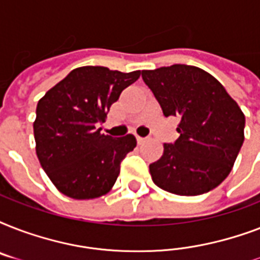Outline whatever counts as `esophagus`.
Segmentation results:
<instances>
[{"label": "esophagus", "instance_id": "34e87169", "mask_svg": "<svg viewBox=\"0 0 260 260\" xmlns=\"http://www.w3.org/2000/svg\"><path fill=\"white\" fill-rule=\"evenodd\" d=\"M136 139H138L139 144H142V143L147 142V138H142V136H136Z\"/></svg>", "mask_w": 260, "mask_h": 260}]
</instances>
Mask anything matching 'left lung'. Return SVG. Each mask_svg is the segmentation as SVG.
<instances>
[{
    "label": "left lung",
    "mask_w": 260,
    "mask_h": 260,
    "mask_svg": "<svg viewBox=\"0 0 260 260\" xmlns=\"http://www.w3.org/2000/svg\"><path fill=\"white\" fill-rule=\"evenodd\" d=\"M163 114L179 118V138L163 144V155L151 163L158 187L178 196H200L231 173L244 142L246 117L221 83L200 67L173 64L143 70Z\"/></svg>",
    "instance_id": "left-lung-1"
}]
</instances>
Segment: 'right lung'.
<instances>
[{
  "label": "right lung",
  "instance_id": "add662e5",
  "mask_svg": "<svg viewBox=\"0 0 260 260\" xmlns=\"http://www.w3.org/2000/svg\"><path fill=\"white\" fill-rule=\"evenodd\" d=\"M140 74V70L78 67L39 100L34 122L36 155L60 193L91 200L113 187L136 139L104 135L97 124L105 121L112 104Z\"/></svg>",
  "mask_w": 260,
  "mask_h": 260
}]
</instances>
